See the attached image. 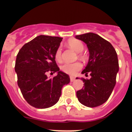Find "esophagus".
Returning <instances> with one entry per match:
<instances>
[{
    "label": "esophagus",
    "mask_w": 132,
    "mask_h": 132,
    "mask_svg": "<svg viewBox=\"0 0 132 132\" xmlns=\"http://www.w3.org/2000/svg\"><path fill=\"white\" fill-rule=\"evenodd\" d=\"M75 80V78L74 77H72V76L70 77V80H71V82H73Z\"/></svg>",
    "instance_id": "1"
}]
</instances>
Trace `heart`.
<instances>
[{
	"mask_svg": "<svg viewBox=\"0 0 132 132\" xmlns=\"http://www.w3.org/2000/svg\"><path fill=\"white\" fill-rule=\"evenodd\" d=\"M67 45L71 48L75 50V52L79 53V57H84V55L80 53L83 51L84 48H85V45L81 41L77 39H70L67 42ZM55 58L58 62L61 61V47H58L55 51ZM82 64L80 62H75L73 63H64L63 65L61 66V70L66 74L70 75H75L79 71H80L82 69Z\"/></svg>",
	"mask_w": 132,
	"mask_h": 132,
	"instance_id": "1",
	"label": "heart"
}]
</instances>
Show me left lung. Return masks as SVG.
I'll return each mask as SVG.
<instances>
[{"label": "left lung", "instance_id": "obj_1", "mask_svg": "<svg viewBox=\"0 0 132 132\" xmlns=\"http://www.w3.org/2000/svg\"><path fill=\"white\" fill-rule=\"evenodd\" d=\"M76 38L88 47L89 60L82 73L91 76L90 79L82 78L84 86L77 92V96L86 106H98L108 100L116 85L119 70L117 53L109 42L96 34L78 35Z\"/></svg>", "mask_w": 132, "mask_h": 132}]
</instances>
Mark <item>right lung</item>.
<instances>
[{"mask_svg":"<svg viewBox=\"0 0 132 132\" xmlns=\"http://www.w3.org/2000/svg\"><path fill=\"white\" fill-rule=\"evenodd\" d=\"M63 38L50 36H37L26 43L16 56L15 71L18 85L27 102L37 108H47L55 104L63 86L70 82L68 75L59 71L55 53ZM58 72L49 79L47 73Z\"/></svg>","mask_w":132,"mask_h":132,"instance_id":"1","label":"right lung"}]
</instances>
